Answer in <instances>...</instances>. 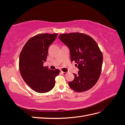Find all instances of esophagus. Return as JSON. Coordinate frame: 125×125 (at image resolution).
I'll return each instance as SVG.
<instances>
[{"instance_id": "esophagus-1", "label": "esophagus", "mask_w": 125, "mask_h": 125, "mask_svg": "<svg viewBox=\"0 0 125 125\" xmlns=\"http://www.w3.org/2000/svg\"><path fill=\"white\" fill-rule=\"evenodd\" d=\"M61 73H62L63 75H66L67 73H66V72H63V71H62Z\"/></svg>"}]
</instances>
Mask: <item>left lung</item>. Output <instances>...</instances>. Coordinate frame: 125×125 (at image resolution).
Listing matches in <instances>:
<instances>
[{
    "instance_id": "obj_1",
    "label": "left lung",
    "mask_w": 125,
    "mask_h": 125,
    "mask_svg": "<svg viewBox=\"0 0 125 125\" xmlns=\"http://www.w3.org/2000/svg\"><path fill=\"white\" fill-rule=\"evenodd\" d=\"M70 50L71 61L79 71L69 82L70 88L77 92L88 91L96 84L101 73L103 54L91 37L81 33L61 34L58 36Z\"/></svg>"
}]
</instances>
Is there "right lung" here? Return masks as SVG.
Listing matches in <instances>:
<instances>
[{
    "mask_svg": "<svg viewBox=\"0 0 125 125\" xmlns=\"http://www.w3.org/2000/svg\"><path fill=\"white\" fill-rule=\"evenodd\" d=\"M58 33L39 34L30 39L20 52L19 70L25 82L35 92L50 91L55 85L59 69L52 70L43 66L46 61L48 48Z\"/></svg>",
    "mask_w": 125,
    "mask_h": 125,
    "instance_id": "right-lung-1",
    "label": "right lung"
}]
</instances>
